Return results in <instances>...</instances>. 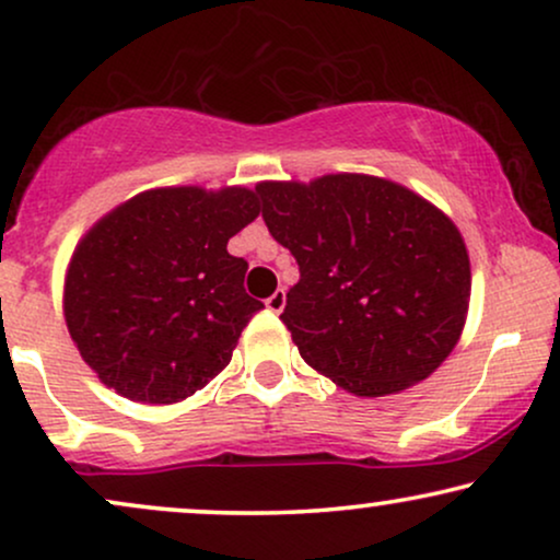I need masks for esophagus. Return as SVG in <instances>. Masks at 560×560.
<instances>
[{"instance_id": "esophagus-1", "label": "esophagus", "mask_w": 560, "mask_h": 560, "mask_svg": "<svg viewBox=\"0 0 560 560\" xmlns=\"http://www.w3.org/2000/svg\"><path fill=\"white\" fill-rule=\"evenodd\" d=\"M284 304H287V292H284V289H276V292L266 300V307L271 310V313H281V310H284Z\"/></svg>"}]
</instances>
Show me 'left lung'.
<instances>
[{
	"instance_id": "1",
	"label": "left lung",
	"mask_w": 560,
	"mask_h": 560,
	"mask_svg": "<svg viewBox=\"0 0 560 560\" xmlns=\"http://www.w3.org/2000/svg\"><path fill=\"white\" fill-rule=\"evenodd\" d=\"M256 194L268 232L300 266L281 320L313 370L380 398L450 357L468 315L470 258L447 214L357 173L268 180Z\"/></svg>"
}]
</instances>
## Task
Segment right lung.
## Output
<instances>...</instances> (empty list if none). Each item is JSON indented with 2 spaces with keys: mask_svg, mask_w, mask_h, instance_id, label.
<instances>
[{
  "mask_svg": "<svg viewBox=\"0 0 560 560\" xmlns=\"http://www.w3.org/2000/svg\"><path fill=\"white\" fill-rule=\"evenodd\" d=\"M260 214L240 186L154 188L105 214L77 245L63 317L103 385L137 402H178L230 364L264 302L245 292L230 237Z\"/></svg>",
  "mask_w": 560,
  "mask_h": 560,
  "instance_id": "right-lung-1",
  "label": "right lung"
}]
</instances>
